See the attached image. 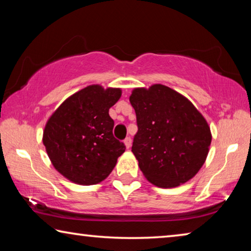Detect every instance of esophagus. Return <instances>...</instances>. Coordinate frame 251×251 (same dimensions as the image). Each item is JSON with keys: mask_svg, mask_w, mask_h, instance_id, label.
Here are the masks:
<instances>
[{"mask_svg": "<svg viewBox=\"0 0 251 251\" xmlns=\"http://www.w3.org/2000/svg\"><path fill=\"white\" fill-rule=\"evenodd\" d=\"M124 143H125L126 147L129 148V147L131 146V138H130V137H126V138L124 139Z\"/></svg>", "mask_w": 251, "mask_h": 251, "instance_id": "obj_1", "label": "esophagus"}]
</instances>
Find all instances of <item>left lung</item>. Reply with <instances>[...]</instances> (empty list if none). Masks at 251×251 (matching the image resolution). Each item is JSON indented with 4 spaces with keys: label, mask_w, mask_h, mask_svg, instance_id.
I'll return each instance as SVG.
<instances>
[{
    "label": "left lung",
    "mask_w": 251,
    "mask_h": 251,
    "mask_svg": "<svg viewBox=\"0 0 251 251\" xmlns=\"http://www.w3.org/2000/svg\"><path fill=\"white\" fill-rule=\"evenodd\" d=\"M129 101L138 127L131 151L145 177L161 188L192 179L211 143L201 114L186 97L160 84L135 88Z\"/></svg>",
    "instance_id": "1"
}]
</instances>
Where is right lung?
Returning <instances> with one entry per match:
<instances>
[{
	"instance_id": "obj_1",
	"label": "right lung",
	"mask_w": 251,
	"mask_h": 251,
	"mask_svg": "<svg viewBox=\"0 0 251 251\" xmlns=\"http://www.w3.org/2000/svg\"><path fill=\"white\" fill-rule=\"evenodd\" d=\"M120 88L91 85L75 93L55 110L43 133V144L53 166L80 185L104 180L125 151L114 137L108 110L120 100Z\"/></svg>"
}]
</instances>
